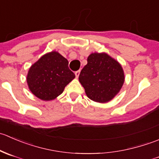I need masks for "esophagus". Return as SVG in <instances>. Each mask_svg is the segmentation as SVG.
Masks as SVG:
<instances>
[{
    "label": "esophagus",
    "instance_id": "34e87169",
    "mask_svg": "<svg viewBox=\"0 0 159 159\" xmlns=\"http://www.w3.org/2000/svg\"><path fill=\"white\" fill-rule=\"evenodd\" d=\"M80 71H81V70H76V71L75 72V76H76V78H78V76H79V75H80Z\"/></svg>",
    "mask_w": 159,
    "mask_h": 159
}]
</instances>
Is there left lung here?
I'll return each mask as SVG.
<instances>
[{"label":"left lung","instance_id":"8db88e82","mask_svg":"<svg viewBox=\"0 0 159 159\" xmlns=\"http://www.w3.org/2000/svg\"><path fill=\"white\" fill-rule=\"evenodd\" d=\"M124 81L121 65L105 53L90 54L79 75L88 97L100 103L111 100L119 92Z\"/></svg>","mask_w":159,"mask_h":159}]
</instances>
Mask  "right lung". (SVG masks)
<instances>
[{"instance_id": "obj_1", "label": "right lung", "mask_w": 159, "mask_h": 159, "mask_svg": "<svg viewBox=\"0 0 159 159\" xmlns=\"http://www.w3.org/2000/svg\"><path fill=\"white\" fill-rule=\"evenodd\" d=\"M75 78L66 58L56 51L48 53L29 69L27 81L32 93L44 101L53 100Z\"/></svg>"}]
</instances>
